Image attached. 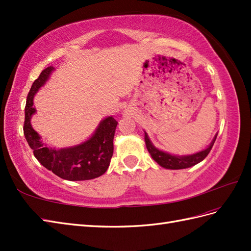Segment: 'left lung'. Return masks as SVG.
Returning a JSON list of instances; mask_svg holds the SVG:
<instances>
[{"instance_id":"left-lung-1","label":"left lung","mask_w":251,"mask_h":251,"mask_svg":"<svg viewBox=\"0 0 251 251\" xmlns=\"http://www.w3.org/2000/svg\"><path fill=\"white\" fill-rule=\"evenodd\" d=\"M216 138H217V135L215 136L214 140L211 141L210 145L208 146V148H206L205 150L197 152L195 154H191V155L179 156V155H173V154L158 150L157 148L153 146L151 140L149 139L148 134L145 131V141H146V146L149 153L151 154V156L154 161L166 169H184L199 164L208 155V154H209L211 148L216 141Z\"/></svg>"}]
</instances>
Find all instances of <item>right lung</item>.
Returning <instances> with one entry per match:
<instances>
[{
    "mask_svg": "<svg viewBox=\"0 0 251 251\" xmlns=\"http://www.w3.org/2000/svg\"><path fill=\"white\" fill-rule=\"evenodd\" d=\"M52 71L54 67L44 69L32 84L26 97L24 124L26 142L33 150L37 161L58 177L70 181L90 180L100 177L106 172L113 155V139L117 126V122L113 116H108L101 121L98 128L88 140L81 145L58 150L44 145L39 134L32 128L31 117L35 113L33 106L34 95L50 78Z\"/></svg>",
    "mask_w": 251,
    "mask_h": 251,
    "instance_id": "right-lung-1",
    "label": "right lung"
}]
</instances>
